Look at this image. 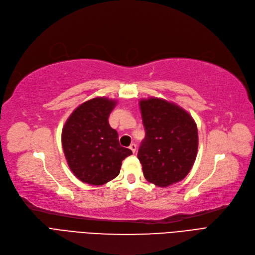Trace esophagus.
Here are the masks:
<instances>
[{"label":"esophagus","mask_w":255,"mask_h":255,"mask_svg":"<svg viewBox=\"0 0 255 255\" xmlns=\"http://www.w3.org/2000/svg\"><path fill=\"white\" fill-rule=\"evenodd\" d=\"M129 149L132 151V153H135L136 150H137V145H136L135 143H131V144L129 145Z\"/></svg>","instance_id":"34e87169"}]
</instances>
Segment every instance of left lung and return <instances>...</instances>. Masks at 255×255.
Masks as SVG:
<instances>
[{
    "instance_id": "8db88e82",
    "label": "left lung",
    "mask_w": 255,
    "mask_h": 255,
    "mask_svg": "<svg viewBox=\"0 0 255 255\" xmlns=\"http://www.w3.org/2000/svg\"><path fill=\"white\" fill-rule=\"evenodd\" d=\"M145 138L138 150L144 177L157 187L183 180L196 160L197 126L179 106L162 99L141 100Z\"/></svg>"
}]
</instances>
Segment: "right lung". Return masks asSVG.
Returning <instances> with one entry per match:
<instances>
[{
    "instance_id": "obj_1",
    "label": "right lung",
    "mask_w": 255,
    "mask_h": 255,
    "mask_svg": "<svg viewBox=\"0 0 255 255\" xmlns=\"http://www.w3.org/2000/svg\"><path fill=\"white\" fill-rule=\"evenodd\" d=\"M117 102L95 98L80 105L62 129V146L67 164L81 181L101 186L115 178L121 163L132 152L120 146L109 115Z\"/></svg>"
}]
</instances>
